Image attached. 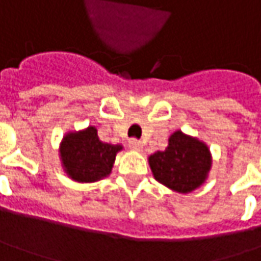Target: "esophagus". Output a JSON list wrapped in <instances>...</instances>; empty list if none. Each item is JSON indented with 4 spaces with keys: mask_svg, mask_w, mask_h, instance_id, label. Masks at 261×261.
<instances>
[{
    "mask_svg": "<svg viewBox=\"0 0 261 261\" xmlns=\"http://www.w3.org/2000/svg\"><path fill=\"white\" fill-rule=\"evenodd\" d=\"M129 146H130L132 149H135V151H142V148H144L142 142L138 141V139H130V141H129Z\"/></svg>",
    "mask_w": 261,
    "mask_h": 261,
    "instance_id": "obj_1",
    "label": "esophagus"
}]
</instances>
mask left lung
<instances>
[{
    "label": "left lung",
    "instance_id": "left-lung-1",
    "mask_svg": "<svg viewBox=\"0 0 261 261\" xmlns=\"http://www.w3.org/2000/svg\"><path fill=\"white\" fill-rule=\"evenodd\" d=\"M154 178L178 193H190L203 185L212 167V155L205 142L175 130L166 151L149 155Z\"/></svg>",
    "mask_w": 261,
    "mask_h": 261
}]
</instances>
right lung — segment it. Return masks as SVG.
<instances>
[{
  "instance_id": "1",
  "label": "right lung",
  "mask_w": 261,
  "mask_h": 261,
  "mask_svg": "<svg viewBox=\"0 0 261 261\" xmlns=\"http://www.w3.org/2000/svg\"><path fill=\"white\" fill-rule=\"evenodd\" d=\"M122 149V145L100 141L97 129L88 126L62 138L59 156L68 177L78 183H94L112 173L116 154Z\"/></svg>"
}]
</instances>
